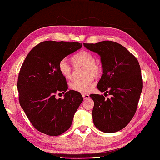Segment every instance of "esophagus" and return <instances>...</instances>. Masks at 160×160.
I'll return each mask as SVG.
<instances>
[{"label":"esophagus","instance_id":"1","mask_svg":"<svg viewBox=\"0 0 160 160\" xmlns=\"http://www.w3.org/2000/svg\"><path fill=\"white\" fill-rule=\"evenodd\" d=\"M82 96L84 99H86V100L87 99H89V98H90L89 97V94H87V93H82Z\"/></svg>","mask_w":160,"mask_h":160}]
</instances>
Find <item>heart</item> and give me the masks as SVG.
<instances>
[{
  "label": "heart",
  "instance_id": "b5f03b06",
  "mask_svg": "<svg viewBox=\"0 0 160 160\" xmlns=\"http://www.w3.org/2000/svg\"><path fill=\"white\" fill-rule=\"evenodd\" d=\"M74 67H82V76L83 77L74 80L70 84L71 89L80 93H88L95 86L94 77H99L102 73L101 64L96 62V58L91 52L82 51L71 58ZM58 70L63 77L70 79L73 76V69L65 59L60 61Z\"/></svg>",
  "mask_w": 160,
  "mask_h": 160
}]
</instances>
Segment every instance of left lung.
<instances>
[{"mask_svg": "<svg viewBox=\"0 0 160 160\" xmlns=\"http://www.w3.org/2000/svg\"><path fill=\"white\" fill-rule=\"evenodd\" d=\"M84 46L100 56L103 74L97 87L105 97L108 93L112 96L105 99L103 95H90L94 102V125L108 133L120 131L137 110L143 87L140 64L124 47L115 42L84 43Z\"/></svg>", "mask_w": 160, "mask_h": 160, "instance_id": "left-lung-1", "label": "left lung"}]
</instances>
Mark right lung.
I'll return each mask as SVG.
<instances>
[{
  "mask_svg": "<svg viewBox=\"0 0 160 160\" xmlns=\"http://www.w3.org/2000/svg\"><path fill=\"white\" fill-rule=\"evenodd\" d=\"M81 47L79 42H42L30 51L20 68L17 83L20 104L42 133L57 136L67 131L83 101L82 95L73 90L67 91L63 99L55 98L57 92L68 89L58 70L60 61Z\"/></svg>",
  "mask_w": 160,
  "mask_h": 160,
  "instance_id": "add662e5",
  "label": "right lung"
}]
</instances>
